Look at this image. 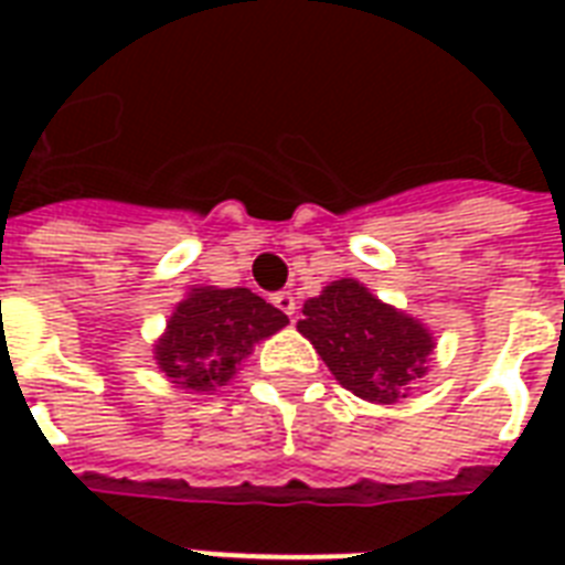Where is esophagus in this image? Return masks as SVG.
I'll return each instance as SVG.
<instances>
[{"mask_svg": "<svg viewBox=\"0 0 565 565\" xmlns=\"http://www.w3.org/2000/svg\"><path fill=\"white\" fill-rule=\"evenodd\" d=\"M273 305L278 310H284L287 317H296V296H292L290 290H281V292H275L273 296Z\"/></svg>", "mask_w": 565, "mask_h": 565, "instance_id": "esophagus-1", "label": "esophagus"}]
</instances>
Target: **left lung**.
<instances>
[{"instance_id": "1", "label": "left lung", "mask_w": 565, "mask_h": 565, "mask_svg": "<svg viewBox=\"0 0 565 565\" xmlns=\"http://www.w3.org/2000/svg\"><path fill=\"white\" fill-rule=\"evenodd\" d=\"M299 331L345 390L390 404L425 375L434 340L416 319L377 301L352 278L334 281L305 305Z\"/></svg>"}]
</instances>
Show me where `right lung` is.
<instances>
[{
	"label": "right lung",
	"instance_id": "obj_1",
	"mask_svg": "<svg viewBox=\"0 0 565 565\" xmlns=\"http://www.w3.org/2000/svg\"><path fill=\"white\" fill-rule=\"evenodd\" d=\"M287 326V317L246 287L193 290L172 313L154 354L181 390L207 393L222 386L252 345Z\"/></svg>",
	"mask_w": 565,
	"mask_h": 565
}]
</instances>
